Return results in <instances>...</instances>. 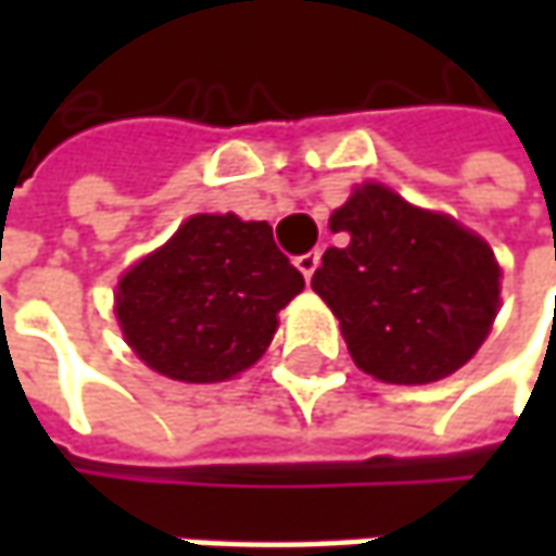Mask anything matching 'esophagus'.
<instances>
[{"label": "esophagus", "instance_id": "1", "mask_svg": "<svg viewBox=\"0 0 556 556\" xmlns=\"http://www.w3.org/2000/svg\"><path fill=\"white\" fill-rule=\"evenodd\" d=\"M318 260H321V250H309V253L296 256V268L303 271V278H306V281L312 278V271L318 268Z\"/></svg>", "mask_w": 556, "mask_h": 556}]
</instances>
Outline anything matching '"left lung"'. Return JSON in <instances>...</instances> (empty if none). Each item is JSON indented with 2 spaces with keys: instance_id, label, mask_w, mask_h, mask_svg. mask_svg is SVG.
<instances>
[{
  "instance_id": "8db88e82",
  "label": "left lung",
  "mask_w": 556,
  "mask_h": 556,
  "mask_svg": "<svg viewBox=\"0 0 556 556\" xmlns=\"http://www.w3.org/2000/svg\"><path fill=\"white\" fill-rule=\"evenodd\" d=\"M312 290L340 318L353 362L387 383H433L467 365L502 306L480 235L368 182L333 210Z\"/></svg>"
}]
</instances>
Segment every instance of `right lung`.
<instances>
[{"label":"right lung","instance_id":"add662e5","mask_svg":"<svg viewBox=\"0 0 556 556\" xmlns=\"http://www.w3.org/2000/svg\"><path fill=\"white\" fill-rule=\"evenodd\" d=\"M306 288L271 225L198 213L117 285V321L148 368L219 383L266 353L278 312Z\"/></svg>","mask_w":556,"mask_h":556}]
</instances>
